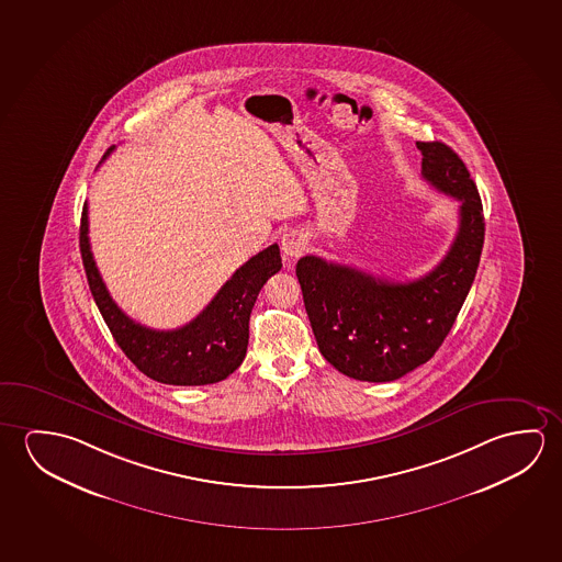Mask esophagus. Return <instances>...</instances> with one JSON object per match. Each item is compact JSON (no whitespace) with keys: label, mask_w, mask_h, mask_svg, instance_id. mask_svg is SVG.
Returning <instances> with one entry per match:
<instances>
[{"label":"esophagus","mask_w":562,"mask_h":562,"mask_svg":"<svg viewBox=\"0 0 562 562\" xmlns=\"http://www.w3.org/2000/svg\"><path fill=\"white\" fill-rule=\"evenodd\" d=\"M306 250V238L301 232H286L281 238V254L286 263H293L294 259L301 258Z\"/></svg>","instance_id":"34e87169"}]
</instances>
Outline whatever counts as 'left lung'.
<instances>
[{
    "instance_id": "left-lung-1",
    "label": "left lung",
    "mask_w": 562,
    "mask_h": 562,
    "mask_svg": "<svg viewBox=\"0 0 562 562\" xmlns=\"http://www.w3.org/2000/svg\"><path fill=\"white\" fill-rule=\"evenodd\" d=\"M422 178L454 196L459 231L446 258L408 283L304 256L296 263L304 306L324 359L367 383L396 381L443 344L481 261L484 214L463 160L443 143H416Z\"/></svg>"
}]
</instances>
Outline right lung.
<instances>
[{
  "instance_id": "right-lung-1",
  "label": "right lung",
  "mask_w": 562,
  "mask_h": 562,
  "mask_svg": "<svg viewBox=\"0 0 562 562\" xmlns=\"http://www.w3.org/2000/svg\"><path fill=\"white\" fill-rule=\"evenodd\" d=\"M88 232V205H83L80 251L91 294L119 348L138 371L158 383L199 386L224 381L241 366L250 338L251 308L261 286L281 269L277 244L236 269L205 311L189 324L176 330H151L128 318L111 299L91 254Z\"/></svg>"
}]
</instances>
